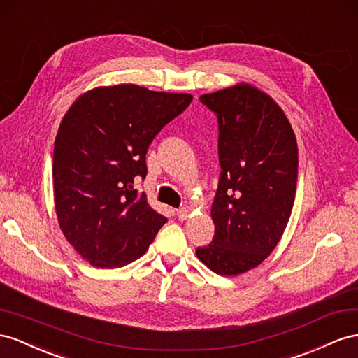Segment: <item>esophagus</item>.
Masks as SVG:
<instances>
[{"mask_svg":"<svg viewBox=\"0 0 358 358\" xmlns=\"http://www.w3.org/2000/svg\"><path fill=\"white\" fill-rule=\"evenodd\" d=\"M177 217L182 222V220H186L187 217H189V210L187 208H180V210H177Z\"/></svg>","mask_w":358,"mask_h":358,"instance_id":"obj_1","label":"esophagus"}]
</instances>
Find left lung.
<instances>
[{"instance_id": "8db88e82", "label": "left lung", "mask_w": 358, "mask_h": 358, "mask_svg": "<svg viewBox=\"0 0 358 358\" xmlns=\"http://www.w3.org/2000/svg\"><path fill=\"white\" fill-rule=\"evenodd\" d=\"M199 99L217 115L222 172L211 203L214 238L196 257L214 273L237 275L267 259L287 228L297 189V139L282 108L250 84Z\"/></svg>"}]
</instances>
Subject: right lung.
<instances>
[{
	"mask_svg": "<svg viewBox=\"0 0 358 358\" xmlns=\"http://www.w3.org/2000/svg\"><path fill=\"white\" fill-rule=\"evenodd\" d=\"M192 99L120 84L87 91L66 112L54 148L55 211L67 241L94 267L141 258L168 222L134 182L147 176L151 141Z\"/></svg>",
	"mask_w": 358,
	"mask_h": 358,
	"instance_id": "right-lung-1",
	"label": "right lung"
}]
</instances>
